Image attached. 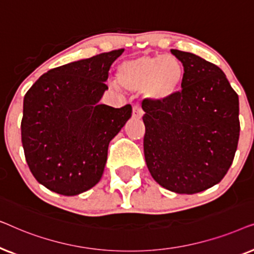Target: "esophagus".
<instances>
[{
  "label": "esophagus",
  "mask_w": 254,
  "mask_h": 254,
  "mask_svg": "<svg viewBox=\"0 0 254 254\" xmlns=\"http://www.w3.org/2000/svg\"><path fill=\"white\" fill-rule=\"evenodd\" d=\"M142 117H143V112H142V110L140 109V107L134 106L133 107V119L140 120V119H142Z\"/></svg>",
  "instance_id": "esophagus-1"
}]
</instances>
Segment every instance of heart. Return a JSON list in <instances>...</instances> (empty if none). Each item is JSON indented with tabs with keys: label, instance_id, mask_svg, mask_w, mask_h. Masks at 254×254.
I'll return each mask as SVG.
<instances>
[{
	"label": "heart",
	"instance_id": "1",
	"mask_svg": "<svg viewBox=\"0 0 254 254\" xmlns=\"http://www.w3.org/2000/svg\"><path fill=\"white\" fill-rule=\"evenodd\" d=\"M185 68L175 55L143 54L118 65L119 86L130 93L143 92L151 103H166L182 89Z\"/></svg>",
	"mask_w": 254,
	"mask_h": 254
}]
</instances>
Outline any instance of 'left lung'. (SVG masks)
Wrapping results in <instances>:
<instances>
[{
	"label": "left lung",
	"mask_w": 254,
	"mask_h": 254,
	"mask_svg": "<svg viewBox=\"0 0 254 254\" xmlns=\"http://www.w3.org/2000/svg\"><path fill=\"white\" fill-rule=\"evenodd\" d=\"M185 68L182 91L169 102L142 103L144 157L156 183L194 194L216 185L234 161L239 138V100L217 65L171 50Z\"/></svg>",
	"instance_id": "8db88e82"
}]
</instances>
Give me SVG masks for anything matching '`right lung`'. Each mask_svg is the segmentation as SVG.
<instances>
[{
	"mask_svg": "<svg viewBox=\"0 0 254 254\" xmlns=\"http://www.w3.org/2000/svg\"><path fill=\"white\" fill-rule=\"evenodd\" d=\"M124 48L51 69L24 97L22 143L38 183L72 196L102 178L110 141L131 117V106L100 104L111 65Z\"/></svg>",
	"mask_w": 254,
	"mask_h": 254,
	"instance_id": "right-lung-1",
	"label": "right lung"
}]
</instances>
